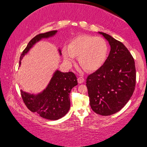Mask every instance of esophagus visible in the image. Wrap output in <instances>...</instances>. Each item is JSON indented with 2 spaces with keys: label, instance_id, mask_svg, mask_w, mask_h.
Masks as SVG:
<instances>
[{
  "label": "esophagus",
  "instance_id": "esophagus-1",
  "mask_svg": "<svg viewBox=\"0 0 147 147\" xmlns=\"http://www.w3.org/2000/svg\"><path fill=\"white\" fill-rule=\"evenodd\" d=\"M84 81H85V80L83 78L82 76V77H78V82L79 84H82L83 82H84Z\"/></svg>",
  "mask_w": 147,
  "mask_h": 147
}]
</instances>
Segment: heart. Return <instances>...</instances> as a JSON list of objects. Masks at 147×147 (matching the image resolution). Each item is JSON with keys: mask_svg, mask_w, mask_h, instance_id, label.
Segmentation results:
<instances>
[{"mask_svg": "<svg viewBox=\"0 0 147 147\" xmlns=\"http://www.w3.org/2000/svg\"><path fill=\"white\" fill-rule=\"evenodd\" d=\"M64 60L72 65L78 56V62L87 71H94L102 65L108 54V45L104 39L82 35L72 39L69 46L61 49Z\"/></svg>", "mask_w": 147, "mask_h": 147, "instance_id": "b5f03b06", "label": "heart"}]
</instances>
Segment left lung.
<instances>
[{
	"mask_svg": "<svg viewBox=\"0 0 147 147\" xmlns=\"http://www.w3.org/2000/svg\"><path fill=\"white\" fill-rule=\"evenodd\" d=\"M110 46L103 65L88 76L89 103L96 113L107 116L120 111L135 89V62L127 48L110 35L98 32Z\"/></svg>",
	"mask_w": 147,
	"mask_h": 147,
	"instance_id": "1",
	"label": "left lung"
}]
</instances>
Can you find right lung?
I'll return each mask as SVG.
<instances>
[{"label": "right lung", "mask_w": 147, "mask_h": 147, "mask_svg": "<svg viewBox=\"0 0 147 147\" xmlns=\"http://www.w3.org/2000/svg\"><path fill=\"white\" fill-rule=\"evenodd\" d=\"M57 32L58 30H53L40 34L31 39L20 57L19 67L22 59L34 45L43 39L53 38ZM58 52L61 56L60 48L58 49ZM77 85L76 76L73 73H63L56 69L43 91L34 94L21 90V94L25 105L32 112L49 120H58L68 113L71 106L69 94L73 88Z\"/></svg>", "instance_id": "add662e5"}]
</instances>
